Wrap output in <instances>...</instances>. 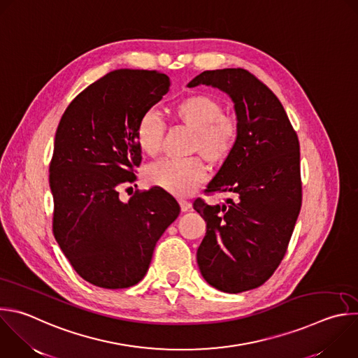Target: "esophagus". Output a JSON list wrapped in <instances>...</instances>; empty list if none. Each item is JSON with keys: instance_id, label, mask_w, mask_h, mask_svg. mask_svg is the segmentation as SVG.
I'll return each mask as SVG.
<instances>
[{"instance_id": "1", "label": "esophagus", "mask_w": 358, "mask_h": 358, "mask_svg": "<svg viewBox=\"0 0 358 358\" xmlns=\"http://www.w3.org/2000/svg\"><path fill=\"white\" fill-rule=\"evenodd\" d=\"M178 202H180V206H181L182 212H188L191 209V202H188L185 199H180Z\"/></svg>"}]
</instances>
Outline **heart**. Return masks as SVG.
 Listing matches in <instances>:
<instances>
[{"mask_svg":"<svg viewBox=\"0 0 358 358\" xmlns=\"http://www.w3.org/2000/svg\"><path fill=\"white\" fill-rule=\"evenodd\" d=\"M176 117L194 131L189 152H199L209 163L220 164L233 153L239 129L234 119L224 115L223 105L209 95H192L180 101L173 109ZM164 124L160 116L148 110L136 125L139 149L156 156L162 146ZM205 178V166L196 156L163 159L145 170V181L176 196H187L198 189Z\"/></svg>","mask_w":358,"mask_h":358,"instance_id":"1","label":"heart"}]
</instances>
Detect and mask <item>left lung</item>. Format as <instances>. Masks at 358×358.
<instances>
[{"instance_id":"8db88e82","label":"left lung","mask_w":358,"mask_h":358,"mask_svg":"<svg viewBox=\"0 0 358 358\" xmlns=\"http://www.w3.org/2000/svg\"><path fill=\"white\" fill-rule=\"evenodd\" d=\"M201 84L230 96L239 136L206 189L233 199L194 202L206 222L196 262L209 285L239 294L263 285L287 253L302 203L299 142L280 99L248 70H208L188 87Z\"/></svg>"}]
</instances>
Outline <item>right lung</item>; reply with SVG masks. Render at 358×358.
Here are the masks:
<instances>
[{
	"label": "right lung",
	"instance_id": "obj_1",
	"mask_svg": "<svg viewBox=\"0 0 358 358\" xmlns=\"http://www.w3.org/2000/svg\"><path fill=\"white\" fill-rule=\"evenodd\" d=\"M169 88L164 73L113 70L80 92L60 119L49 167L53 233L77 274L95 287L138 284L180 213L164 189L138 191L128 202L119 198L142 162L139 119Z\"/></svg>",
	"mask_w": 358,
	"mask_h": 358
}]
</instances>
